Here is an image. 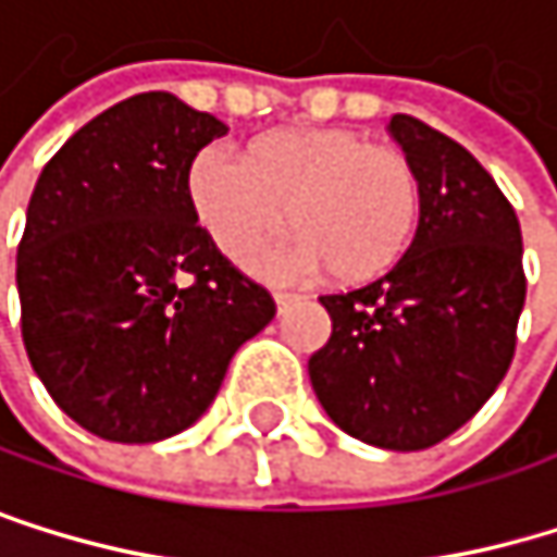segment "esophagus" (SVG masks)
Instances as JSON below:
<instances>
[{
  "label": "esophagus",
  "mask_w": 557,
  "mask_h": 557,
  "mask_svg": "<svg viewBox=\"0 0 557 557\" xmlns=\"http://www.w3.org/2000/svg\"><path fill=\"white\" fill-rule=\"evenodd\" d=\"M301 295H295V292H275V305H278V309H288V305L292 301H298Z\"/></svg>",
  "instance_id": "34e87169"
}]
</instances>
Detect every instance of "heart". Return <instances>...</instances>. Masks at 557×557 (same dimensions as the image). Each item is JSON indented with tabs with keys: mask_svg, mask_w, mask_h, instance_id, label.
<instances>
[{
	"mask_svg": "<svg viewBox=\"0 0 557 557\" xmlns=\"http://www.w3.org/2000/svg\"><path fill=\"white\" fill-rule=\"evenodd\" d=\"M188 206L209 242L248 262L288 228L298 235L259 259L275 275L325 265L338 285L385 275L414 238L422 185L392 146H369L345 128H278L252 138L242 165L206 149L188 169Z\"/></svg>",
	"mask_w": 557,
	"mask_h": 557,
	"instance_id": "heart-1",
	"label": "heart"
}]
</instances>
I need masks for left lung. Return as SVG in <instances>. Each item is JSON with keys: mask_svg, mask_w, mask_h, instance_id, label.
<instances>
[{"mask_svg": "<svg viewBox=\"0 0 557 557\" xmlns=\"http://www.w3.org/2000/svg\"><path fill=\"white\" fill-rule=\"evenodd\" d=\"M388 128L419 172L422 219L385 275L319 298L332 338L309 358V379L351 438L422 451L458 432L511 366L521 228L505 191L455 138L411 115H392Z\"/></svg>", "mask_w": 557, "mask_h": 557, "instance_id": "obj_1", "label": "left lung"}]
</instances>
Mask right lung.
Segmentation results:
<instances>
[{"label":"right lung","instance_id":"obj_1","mask_svg":"<svg viewBox=\"0 0 557 557\" xmlns=\"http://www.w3.org/2000/svg\"><path fill=\"white\" fill-rule=\"evenodd\" d=\"M225 122L132 96L46 162L15 256L22 342L86 432L146 445L212 405L232 355L275 319L188 206V169Z\"/></svg>","mask_w":557,"mask_h":557}]
</instances>
